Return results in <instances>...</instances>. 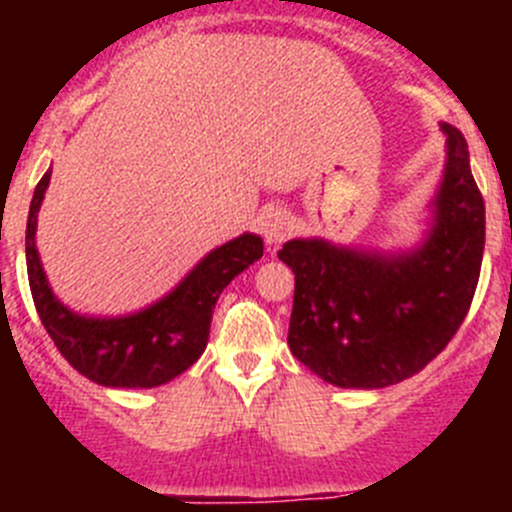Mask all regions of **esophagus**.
<instances>
[{"mask_svg":"<svg viewBox=\"0 0 512 512\" xmlns=\"http://www.w3.org/2000/svg\"><path fill=\"white\" fill-rule=\"evenodd\" d=\"M292 230H295V220L289 217L287 210H271L261 220V233H264V241L269 246H279V243L287 241Z\"/></svg>","mask_w":512,"mask_h":512,"instance_id":"34e87169","label":"esophagus"}]
</instances>
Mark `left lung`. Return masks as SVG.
Segmentation results:
<instances>
[{"label":"left lung","mask_w":512,"mask_h":512,"mask_svg":"<svg viewBox=\"0 0 512 512\" xmlns=\"http://www.w3.org/2000/svg\"><path fill=\"white\" fill-rule=\"evenodd\" d=\"M441 130L449 161L423 248L382 259L325 241H289L277 253L295 271L289 348L336 387L377 390L413 377L467 318L485 251V200L461 130L446 122Z\"/></svg>","instance_id":"1"}]
</instances>
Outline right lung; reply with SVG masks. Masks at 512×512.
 Segmentation results:
<instances>
[{
	"mask_svg": "<svg viewBox=\"0 0 512 512\" xmlns=\"http://www.w3.org/2000/svg\"><path fill=\"white\" fill-rule=\"evenodd\" d=\"M51 171H45L30 202L25 235L27 279L35 310L61 356L104 387H158L187 372L205 351L215 302L230 279L264 256L259 235H241L215 248L166 300L117 320L74 315L53 297L35 248V223Z\"/></svg>",
	"mask_w": 512,
	"mask_h": 512,
	"instance_id": "1",
	"label": "right lung"
}]
</instances>
